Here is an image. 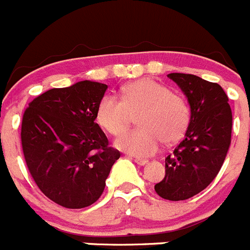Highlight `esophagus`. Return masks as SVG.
<instances>
[{
    "mask_svg": "<svg viewBox=\"0 0 250 250\" xmlns=\"http://www.w3.org/2000/svg\"><path fill=\"white\" fill-rule=\"evenodd\" d=\"M135 163L139 165H146L149 161L146 159H140V158H135Z\"/></svg>",
    "mask_w": 250,
    "mask_h": 250,
    "instance_id": "esophagus-1",
    "label": "esophagus"
}]
</instances>
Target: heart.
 <instances>
[{"label":"heart","instance_id":"b5f03b06","mask_svg":"<svg viewBox=\"0 0 250 250\" xmlns=\"http://www.w3.org/2000/svg\"><path fill=\"white\" fill-rule=\"evenodd\" d=\"M136 114L140 127L123 134L115 145L143 158L154 155L163 141L171 144L179 140L190 121V107L185 99L151 79L124 86L121 99L105 95L96 109V120L111 135H119Z\"/></svg>","mask_w":250,"mask_h":250}]
</instances>
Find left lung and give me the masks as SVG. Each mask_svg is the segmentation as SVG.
<instances>
[{
  "mask_svg": "<svg viewBox=\"0 0 250 250\" xmlns=\"http://www.w3.org/2000/svg\"><path fill=\"white\" fill-rule=\"evenodd\" d=\"M190 106L185 138L165 158V176L155 185L159 196L185 200L204 190L219 173L231 138V109L222 86L190 74L167 75Z\"/></svg>",
  "mask_w": 250,
  "mask_h": 250,
  "instance_id": "1",
  "label": "left lung"
}]
</instances>
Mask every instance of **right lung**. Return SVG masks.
<instances>
[{
  "label": "right lung",
  "instance_id": "1",
  "mask_svg": "<svg viewBox=\"0 0 250 250\" xmlns=\"http://www.w3.org/2000/svg\"><path fill=\"white\" fill-rule=\"evenodd\" d=\"M106 89L105 83L89 80L51 89L31 101L22 118L28 171L40 190L63 208L94 204L120 158L95 123Z\"/></svg>",
  "mask_w": 250,
  "mask_h": 250
}]
</instances>
